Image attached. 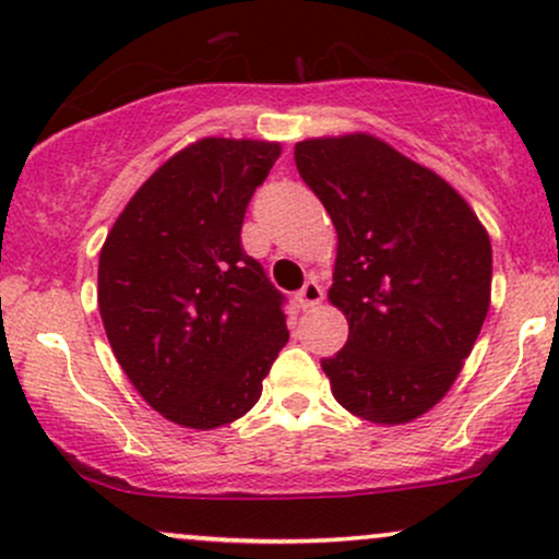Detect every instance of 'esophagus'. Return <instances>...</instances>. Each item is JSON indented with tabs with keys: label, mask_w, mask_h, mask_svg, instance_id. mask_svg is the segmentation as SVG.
I'll use <instances>...</instances> for the list:
<instances>
[{
	"label": "esophagus",
	"mask_w": 559,
	"mask_h": 559,
	"mask_svg": "<svg viewBox=\"0 0 559 559\" xmlns=\"http://www.w3.org/2000/svg\"><path fill=\"white\" fill-rule=\"evenodd\" d=\"M297 301L301 310H310V307L320 305V301H323V288L318 286V281H307V284L299 288Z\"/></svg>",
	"instance_id": "esophagus-1"
}]
</instances>
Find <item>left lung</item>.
I'll return each instance as SVG.
<instances>
[{"instance_id":"left-lung-1","label":"left lung","mask_w":559,"mask_h":559,"mask_svg":"<svg viewBox=\"0 0 559 559\" xmlns=\"http://www.w3.org/2000/svg\"><path fill=\"white\" fill-rule=\"evenodd\" d=\"M294 159L338 239L329 301L349 338L320 362L333 396L376 426L420 418L489 312V234L452 183L373 133L297 141Z\"/></svg>"}]
</instances>
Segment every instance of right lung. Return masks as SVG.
Masks as SVG:
<instances>
[{
  "label": "right lung",
  "instance_id": "obj_1",
  "mask_svg": "<svg viewBox=\"0 0 559 559\" xmlns=\"http://www.w3.org/2000/svg\"><path fill=\"white\" fill-rule=\"evenodd\" d=\"M278 157V141H191L139 186L102 243L107 342L176 426L213 431L247 415L288 342L284 297L241 249L249 199Z\"/></svg>",
  "mask_w": 559,
  "mask_h": 559
}]
</instances>
